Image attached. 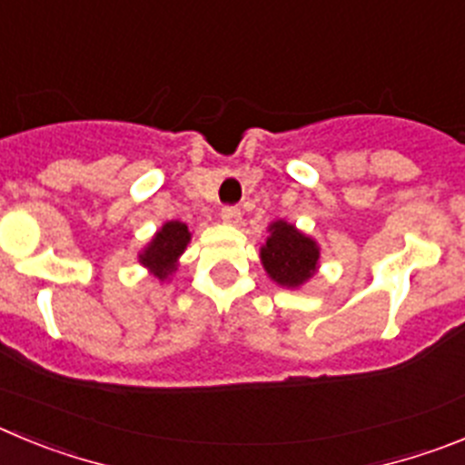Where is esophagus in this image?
Here are the masks:
<instances>
[{
    "label": "esophagus",
    "mask_w": 465,
    "mask_h": 465,
    "mask_svg": "<svg viewBox=\"0 0 465 465\" xmlns=\"http://www.w3.org/2000/svg\"><path fill=\"white\" fill-rule=\"evenodd\" d=\"M221 219L228 225H240L242 223V212L237 207H223L221 209Z\"/></svg>",
    "instance_id": "obj_1"
}]
</instances>
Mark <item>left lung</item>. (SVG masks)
Wrapping results in <instances>:
<instances>
[{
  "label": "left lung",
  "instance_id": "obj_1",
  "mask_svg": "<svg viewBox=\"0 0 465 465\" xmlns=\"http://www.w3.org/2000/svg\"><path fill=\"white\" fill-rule=\"evenodd\" d=\"M261 262L277 286L295 291L319 272L322 246L289 221H274L268 225V240L261 246Z\"/></svg>",
  "mask_w": 465,
  "mask_h": 465
}]
</instances>
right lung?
Returning <instances> with one entry per match:
<instances>
[{
  "mask_svg": "<svg viewBox=\"0 0 465 465\" xmlns=\"http://www.w3.org/2000/svg\"><path fill=\"white\" fill-rule=\"evenodd\" d=\"M191 230L182 221H167L155 230L149 244L137 253V261L142 268L149 270L153 279L160 283L170 282L172 274L179 270V258L183 256L186 246L191 244Z\"/></svg>",
  "mask_w": 465,
  "mask_h": 465,
  "instance_id": "right-lung-1",
  "label": "right lung"
}]
</instances>
